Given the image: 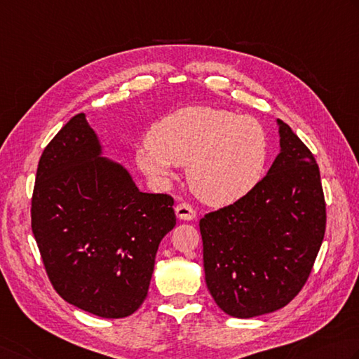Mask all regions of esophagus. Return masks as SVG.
<instances>
[{
  "label": "esophagus",
  "instance_id": "1",
  "mask_svg": "<svg viewBox=\"0 0 359 359\" xmlns=\"http://www.w3.org/2000/svg\"><path fill=\"white\" fill-rule=\"evenodd\" d=\"M175 215H177L179 219L193 221L198 213H196V210L189 205L188 202H180L177 203V207H175Z\"/></svg>",
  "mask_w": 359,
  "mask_h": 359
}]
</instances>
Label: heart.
<instances>
[{"mask_svg":"<svg viewBox=\"0 0 359 359\" xmlns=\"http://www.w3.org/2000/svg\"><path fill=\"white\" fill-rule=\"evenodd\" d=\"M149 143L137 151L140 168L168 179L172 165H187L189 188L210 205H227L250 193L268 160V135L255 118L208 105L179 109L158 119Z\"/></svg>","mask_w":359,"mask_h":359,"instance_id":"heart-1","label":"heart"}]
</instances>
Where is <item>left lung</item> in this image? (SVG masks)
Here are the masks:
<instances>
[{"instance_id":"obj_1","label":"left lung","mask_w":359,"mask_h":359,"mask_svg":"<svg viewBox=\"0 0 359 359\" xmlns=\"http://www.w3.org/2000/svg\"><path fill=\"white\" fill-rule=\"evenodd\" d=\"M268 174L244 198L199 221L205 282L233 318L277 311L297 296L324 241L327 210L313 152L282 119Z\"/></svg>"}]
</instances>
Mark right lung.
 <instances>
[{"label":"right lung","mask_w":359,"mask_h":359,"mask_svg":"<svg viewBox=\"0 0 359 359\" xmlns=\"http://www.w3.org/2000/svg\"><path fill=\"white\" fill-rule=\"evenodd\" d=\"M100 154L86 116L74 115L40 157L31 227L55 292L83 311L119 319L147 296L158 244L175 226L174 199L142 193Z\"/></svg>","instance_id":"right-lung-1"}]
</instances>
